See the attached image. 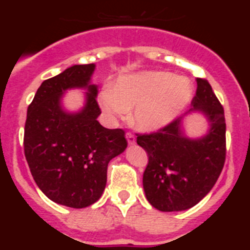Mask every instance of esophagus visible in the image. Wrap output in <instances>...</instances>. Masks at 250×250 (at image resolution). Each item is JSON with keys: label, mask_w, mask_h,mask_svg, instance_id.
<instances>
[{"label": "esophagus", "mask_w": 250, "mask_h": 250, "mask_svg": "<svg viewBox=\"0 0 250 250\" xmlns=\"http://www.w3.org/2000/svg\"><path fill=\"white\" fill-rule=\"evenodd\" d=\"M126 140H127V144L129 145H134L135 144V136L132 135L131 132H127L126 134Z\"/></svg>", "instance_id": "obj_1"}]
</instances>
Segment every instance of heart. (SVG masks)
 <instances>
[{"label":"heart","mask_w":250,"mask_h":250,"mask_svg":"<svg viewBox=\"0 0 250 250\" xmlns=\"http://www.w3.org/2000/svg\"><path fill=\"white\" fill-rule=\"evenodd\" d=\"M193 98L189 79L164 71H141L106 85L99 103L109 119L123 118L132 109L131 121L141 131H158L175 121Z\"/></svg>","instance_id":"obj_1"}]
</instances>
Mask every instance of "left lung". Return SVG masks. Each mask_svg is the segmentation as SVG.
Here are the masks:
<instances>
[{
	"mask_svg": "<svg viewBox=\"0 0 250 250\" xmlns=\"http://www.w3.org/2000/svg\"><path fill=\"white\" fill-rule=\"evenodd\" d=\"M196 94L184 116L158 132L138 135L149 156L143 175L147 202L160 211L193 208L211 190L225 161L224 109L204 79H196ZM199 112L209 123L200 138H188L182 127L188 114Z\"/></svg>",
	"mask_w": 250,
	"mask_h": 250,
	"instance_id": "1",
	"label": "left lung"
}]
</instances>
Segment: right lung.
I'll list each match as a JSON object with an SVG mask.
<instances>
[{"label": "right lung", "instance_id": "right-lung-1", "mask_svg": "<svg viewBox=\"0 0 250 250\" xmlns=\"http://www.w3.org/2000/svg\"><path fill=\"white\" fill-rule=\"evenodd\" d=\"M95 63L74 65L45 80L27 109L25 156L37 187L48 199L81 209L100 199L107 164L126 149L121 129L98 121V86L91 83ZM83 88L85 105L76 113L63 109L67 89Z\"/></svg>", "mask_w": 250, "mask_h": 250}]
</instances>
